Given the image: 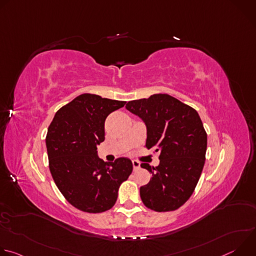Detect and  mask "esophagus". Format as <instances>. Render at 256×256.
I'll use <instances>...</instances> for the list:
<instances>
[{"label":"esophagus","instance_id":"esophagus-1","mask_svg":"<svg viewBox=\"0 0 256 256\" xmlns=\"http://www.w3.org/2000/svg\"><path fill=\"white\" fill-rule=\"evenodd\" d=\"M132 167H134V171H136V170H138L140 169V162L138 161H132Z\"/></svg>","mask_w":256,"mask_h":256}]
</instances>
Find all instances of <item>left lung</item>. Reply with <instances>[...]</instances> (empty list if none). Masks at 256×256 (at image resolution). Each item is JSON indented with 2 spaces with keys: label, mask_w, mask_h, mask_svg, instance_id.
I'll return each instance as SVG.
<instances>
[{
  "label": "left lung",
  "mask_w": 256,
  "mask_h": 256,
  "mask_svg": "<svg viewBox=\"0 0 256 256\" xmlns=\"http://www.w3.org/2000/svg\"><path fill=\"white\" fill-rule=\"evenodd\" d=\"M126 108L147 126L144 147L159 152L157 167L142 163L152 174L140 188L144 204L155 212H171L184 206L200 177L208 136L194 108L168 94L128 101Z\"/></svg>",
  "instance_id": "8db88e82"
}]
</instances>
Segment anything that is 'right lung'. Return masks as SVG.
Returning a JSON list of instances; mask_svg holds the SVG:
<instances>
[{"label": "right lung", "mask_w": 256, "mask_h": 256, "mask_svg": "<svg viewBox=\"0 0 256 256\" xmlns=\"http://www.w3.org/2000/svg\"><path fill=\"white\" fill-rule=\"evenodd\" d=\"M126 101L85 93L56 112L46 142L48 166L64 198L76 208L91 214L110 210L124 181L132 172L128 158L105 163L97 146L105 138L104 122Z\"/></svg>", "instance_id": "right-lung-1"}]
</instances>
